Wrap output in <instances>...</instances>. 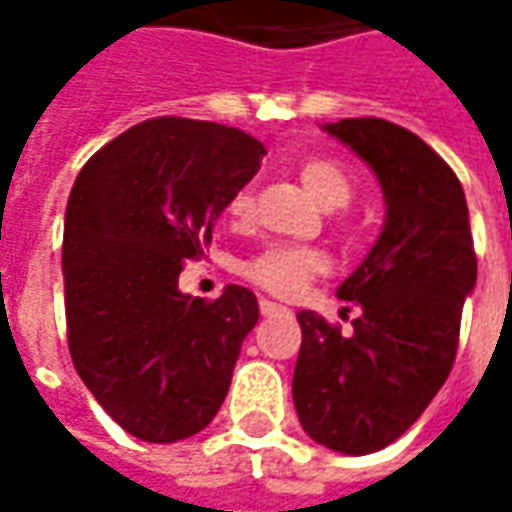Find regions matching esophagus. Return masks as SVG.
<instances>
[{
  "label": "esophagus",
  "mask_w": 512,
  "mask_h": 512,
  "mask_svg": "<svg viewBox=\"0 0 512 512\" xmlns=\"http://www.w3.org/2000/svg\"><path fill=\"white\" fill-rule=\"evenodd\" d=\"M259 310H262L265 316H285V313H290L285 305H276V302H270V299H262V302H259Z\"/></svg>",
  "instance_id": "obj_1"
}]
</instances>
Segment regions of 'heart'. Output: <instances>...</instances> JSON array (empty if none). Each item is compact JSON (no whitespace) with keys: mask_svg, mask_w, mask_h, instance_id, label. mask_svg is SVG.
Wrapping results in <instances>:
<instances>
[{"mask_svg":"<svg viewBox=\"0 0 512 512\" xmlns=\"http://www.w3.org/2000/svg\"><path fill=\"white\" fill-rule=\"evenodd\" d=\"M299 179L307 193L327 210L344 207L353 196V179L350 173L336 165L333 159H307L299 168ZM227 219L236 225H245L253 213V196L250 190H236L225 207ZM242 276L256 287H262L273 296H296L305 290L316 276L327 270V256L316 247L299 245H267L259 253L247 256L242 262Z\"/></svg>","mask_w":512,"mask_h":512,"instance_id":"obj_1","label":"heart"}]
</instances>
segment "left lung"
Listing matches in <instances>:
<instances>
[{"label": "left lung", "mask_w": 512, "mask_h": 512, "mask_svg": "<svg viewBox=\"0 0 512 512\" xmlns=\"http://www.w3.org/2000/svg\"><path fill=\"white\" fill-rule=\"evenodd\" d=\"M379 176L387 219L379 242L339 287L356 302L342 333L302 310L293 402L313 442L364 456L396 442L447 382L476 285L462 182L416 133L362 116L325 125ZM350 310V307H344Z\"/></svg>", "instance_id": "left-lung-1"}]
</instances>
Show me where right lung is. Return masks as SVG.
Returning a JSON list of instances; mask_svg holds the SVG:
<instances>
[{
	"label": "right lung",
	"instance_id": "add662e5",
	"mask_svg": "<svg viewBox=\"0 0 512 512\" xmlns=\"http://www.w3.org/2000/svg\"><path fill=\"white\" fill-rule=\"evenodd\" d=\"M262 156L245 130L159 116L93 153L73 182L62 239L70 359L142 442H182L213 422L259 322L253 290L190 299L179 273L205 256Z\"/></svg>",
	"mask_w": 512,
	"mask_h": 512
}]
</instances>
